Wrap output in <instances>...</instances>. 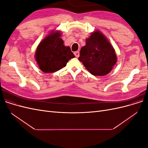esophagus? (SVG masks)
<instances>
[{"label":"esophagus","instance_id":"1","mask_svg":"<svg viewBox=\"0 0 148 148\" xmlns=\"http://www.w3.org/2000/svg\"><path fill=\"white\" fill-rule=\"evenodd\" d=\"M74 55L76 57H78L79 56V52L78 51H76L74 52Z\"/></svg>","mask_w":148,"mask_h":148}]
</instances>
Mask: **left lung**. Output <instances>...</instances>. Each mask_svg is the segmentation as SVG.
Here are the masks:
<instances>
[{"instance_id":"8db88e82","label":"left lung","mask_w":148,"mask_h":148,"mask_svg":"<svg viewBox=\"0 0 148 148\" xmlns=\"http://www.w3.org/2000/svg\"><path fill=\"white\" fill-rule=\"evenodd\" d=\"M86 44L80 50L78 60L93 75L108 74L117 60L111 44L99 31L92 32L86 39Z\"/></svg>"}]
</instances>
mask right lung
I'll return each mask as SVG.
<instances>
[{"instance_id":"right-lung-1","label":"right lung","mask_w":148,"mask_h":148,"mask_svg":"<svg viewBox=\"0 0 148 148\" xmlns=\"http://www.w3.org/2000/svg\"><path fill=\"white\" fill-rule=\"evenodd\" d=\"M60 31H52L43 39L35 52V59L44 73H53L65 66L75 56L69 46H65Z\"/></svg>"}]
</instances>
